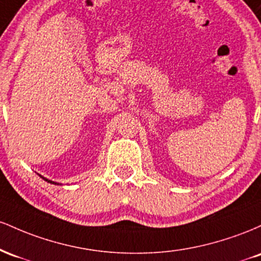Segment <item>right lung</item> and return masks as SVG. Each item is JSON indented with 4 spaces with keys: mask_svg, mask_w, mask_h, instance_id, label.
<instances>
[{
    "mask_svg": "<svg viewBox=\"0 0 261 261\" xmlns=\"http://www.w3.org/2000/svg\"><path fill=\"white\" fill-rule=\"evenodd\" d=\"M41 178H43V176H41ZM44 180H46L47 182H53V184H56V182H54V181H51V180H47V179H45V178H43Z\"/></svg>",
    "mask_w": 261,
    "mask_h": 261,
    "instance_id": "add662e5",
    "label": "right lung"
}]
</instances>
